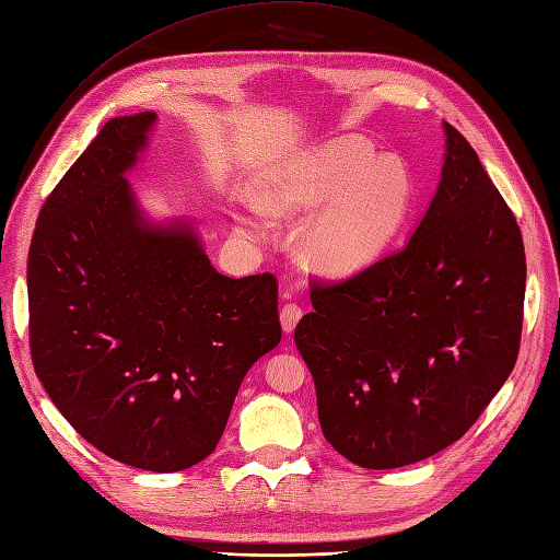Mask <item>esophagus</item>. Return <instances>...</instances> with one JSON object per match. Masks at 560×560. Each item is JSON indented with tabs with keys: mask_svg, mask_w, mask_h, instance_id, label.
Instances as JSON below:
<instances>
[{
	"mask_svg": "<svg viewBox=\"0 0 560 560\" xmlns=\"http://www.w3.org/2000/svg\"><path fill=\"white\" fill-rule=\"evenodd\" d=\"M303 316V307L299 303H287L282 310H280V324H282V330L284 332H291L296 328V324L301 322Z\"/></svg>",
	"mask_w": 560,
	"mask_h": 560,
	"instance_id": "obj_1",
	"label": "esophagus"
}]
</instances>
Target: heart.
I'll list each match as a JSON object with an SVG mask.
<instances>
[{
  "mask_svg": "<svg viewBox=\"0 0 560 560\" xmlns=\"http://www.w3.org/2000/svg\"><path fill=\"white\" fill-rule=\"evenodd\" d=\"M415 179L398 156L364 141L337 139L287 156L261 194L273 214H307L301 255L314 271L353 276L376 264L415 209Z\"/></svg>",
  "mask_w": 560,
  "mask_h": 560,
  "instance_id": "obj_1",
  "label": "heart"
}]
</instances>
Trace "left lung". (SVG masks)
Returning a JSON list of instances; mask_svg holds the SVG:
<instances>
[{"label": "left lung", "instance_id": "8db88e82", "mask_svg": "<svg viewBox=\"0 0 560 560\" xmlns=\"http://www.w3.org/2000/svg\"><path fill=\"white\" fill-rule=\"evenodd\" d=\"M444 135L440 186L406 246L341 282L312 280L294 330L324 438L366 469L460 440L520 353V225L467 139L448 122Z\"/></svg>", "mask_w": 560, "mask_h": 560}]
</instances>
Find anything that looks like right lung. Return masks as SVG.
Listing matches in <instances>:
<instances>
[{
	"label": "right lung",
	"mask_w": 560,
	"mask_h": 560,
	"mask_svg": "<svg viewBox=\"0 0 560 560\" xmlns=\"http://www.w3.org/2000/svg\"><path fill=\"white\" fill-rule=\"evenodd\" d=\"M156 116L112 118L40 209L26 264L36 376L104 456L179 471L217 448L280 343L273 273L228 278L191 225H150L127 179Z\"/></svg>",
	"instance_id": "1"
}]
</instances>
